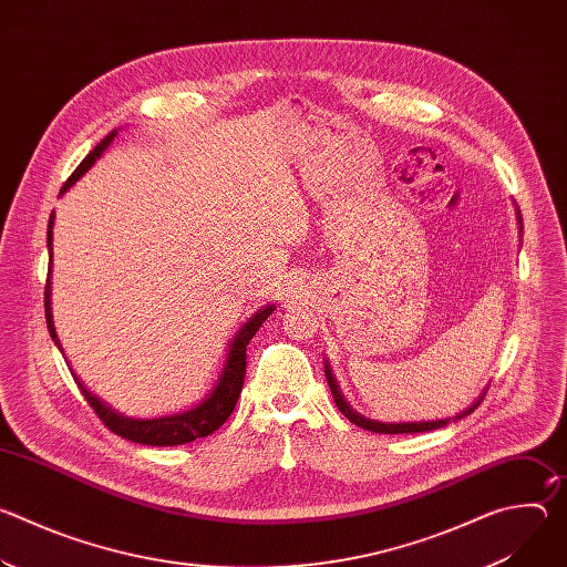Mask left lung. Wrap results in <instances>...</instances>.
I'll use <instances>...</instances> for the list:
<instances>
[{"label": "left lung", "mask_w": 567, "mask_h": 567, "mask_svg": "<svg viewBox=\"0 0 567 567\" xmlns=\"http://www.w3.org/2000/svg\"><path fill=\"white\" fill-rule=\"evenodd\" d=\"M326 374H328V383H330V390H332V394H334V401H337L339 411H341L352 424H357V426H361V429H365V431L385 433V435H396V433H426V431H435V429H442V426L449 424V420H440V422H420V424H417V422H415V424H381V422L365 420V417H361L359 413H354V411L348 406V401H346L343 394L339 392V385H337V381H334V374H332L330 365H326ZM480 399H484V396H480ZM480 399L473 403V406H471L468 411L460 413V415L453 417V420H462V417H466L468 413H473V411L477 409Z\"/></svg>", "instance_id": "1"}]
</instances>
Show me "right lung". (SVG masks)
I'll return each mask as SVG.
<instances>
[{
    "label": "right lung",
    "mask_w": 567,
    "mask_h": 567,
    "mask_svg": "<svg viewBox=\"0 0 567 567\" xmlns=\"http://www.w3.org/2000/svg\"><path fill=\"white\" fill-rule=\"evenodd\" d=\"M116 132H110L83 161L80 166L73 171V175L64 182L62 193L78 182V177H83L94 161L103 154V150L114 141ZM53 228V215L49 217V254H51V230ZM51 258V256H49ZM44 311H47V326H49V334L53 337L55 346L60 348V341L55 337V328H53V318H51V267H49V278H47V291H44ZM274 307H265L262 311H258L256 316L249 318V322H245V328L237 332V337L230 343V352L224 365V372L219 377V383L215 385V390L210 392V396L206 401H202L197 409L186 411L182 415H171V417H156V420H130V417H121L116 415L112 409H107L103 401H99L96 396H92L83 383L75 381L83 390L87 403L92 406V411L96 413V417L118 437L136 442V444H147V446H177V444H188L197 437H206L210 433H215L233 413L235 403L239 399L241 385H245V377H247V346L251 343V339L256 337V332L260 330L262 322L271 316Z\"/></svg>",
    "instance_id": "add662e5"
}]
</instances>
